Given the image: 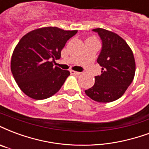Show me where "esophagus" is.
<instances>
[{
    "label": "esophagus",
    "instance_id": "obj_1",
    "mask_svg": "<svg viewBox=\"0 0 149 149\" xmlns=\"http://www.w3.org/2000/svg\"><path fill=\"white\" fill-rule=\"evenodd\" d=\"M70 73L72 75H80L81 72H80L74 71V70H70Z\"/></svg>",
    "mask_w": 149,
    "mask_h": 149
}]
</instances>
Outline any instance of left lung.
I'll return each instance as SVG.
<instances>
[{
    "mask_svg": "<svg viewBox=\"0 0 149 149\" xmlns=\"http://www.w3.org/2000/svg\"><path fill=\"white\" fill-rule=\"evenodd\" d=\"M93 31L102 42L97 59L102 73L95 77L94 85L85 90V94L96 102H113L123 95L133 81L136 70L134 56L127 42L118 34L102 28Z\"/></svg>",
    "mask_w": 149,
    "mask_h": 149,
    "instance_id": "1",
    "label": "left lung"
}]
</instances>
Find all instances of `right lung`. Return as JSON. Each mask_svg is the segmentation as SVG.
<instances>
[{
    "mask_svg": "<svg viewBox=\"0 0 149 149\" xmlns=\"http://www.w3.org/2000/svg\"><path fill=\"white\" fill-rule=\"evenodd\" d=\"M77 32V30L44 27L22 37L13 50L11 71L24 94L40 100L52 96L60 90L70 72L54 67L53 63L61 58V51L66 42Z\"/></svg>",
    "mask_w": 149,
    "mask_h": 149,
    "instance_id": "obj_1",
    "label": "right lung"
}]
</instances>
